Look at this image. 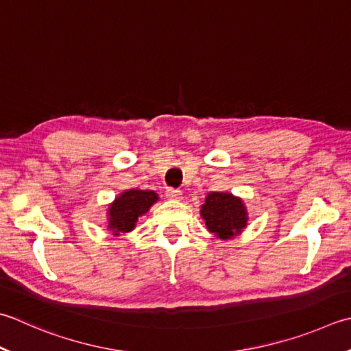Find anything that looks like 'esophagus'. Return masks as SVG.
Masks as SVG:
<instances>
[{
	"label": "esophagus",
	"instance_id": "1",
	"mask_svg": "<svg viewBox=\"0 0 351 351\" xmlns=\"http://www.w3.org/2000/svg\"><path fill=\"white\" fill-rule=\"evenodd\" d=\"M166 196L169 199H173V201H180V199H182V191L181 190H176V189H167L166 190Z\"/></svg>",
	"mask_w": 351,
	"mask_h": 351
}]
</instances>
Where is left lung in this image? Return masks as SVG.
<instances>
[{"instance_id":"obj_1","label":"left lung","mask_w":351,"mask_h":351,"mask_svg":"<svg viewBox=\"0 0 351 351\" xmlns=\"http://www.w3.org/2000/svg\"><path fill=\"white\" fill-rule=\"evenodd\" d=\"M201 217L216 239L231 240L248 225V210L242 197L228 191H211L201 205Z\"/></svg>"}]
</instances>
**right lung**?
<instances>
[{
	"label": "right lung",
	"instance_id": "obj_1",
	"mask_svg": "<svg viewBox=\"0 0 351 351\" xmlns=\"http://www.w3.org/2000/svg\"><path fill=\"white\" fill-rule=\"evenodd\" d=\"M160 201L154 190L129 189L117 195L106 210V228L114 237L125 236L135 228L141 216L146 215L155 202Z\"/></svg>",
	"mask_w": 351,
	"mask_h": 351
}]
</instances>
